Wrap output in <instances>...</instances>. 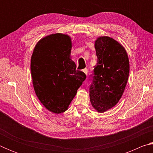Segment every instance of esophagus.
I'll list each match as a JSON object with an SVG mask.
<instances>
[{"label":"esophagus","instance_id":"esophagus-1","mask_svg":"<svg viewBox=\"0 0 153 153\" xmlns=\"http://www.w3.org/2000/svg\"><path fill=\"white\" fill-rule=\"evenodd\" d=\"M82 71L84 72V73H85V74H86V75H87V74H88V69H87L86 68H85V69H83V70H82Z\"/></svg>","mask_w":153,"mask_h":153}]
</instances>
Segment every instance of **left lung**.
Listing matches in <instances>:
<instances>
[{
    "label": "left lung",
    "mask_w": 153,
    "mask_h": 153,
    "mask_svg": "<svg viewBox=\"0 0 153 153\" xmlns=\"http://www.w3.org/2000/svg\"><path fill=\"white\" fill-rule=\"evenodd\" d=\"M97 63L90 75V100L98 112L114 107L122 96L128 79V56L120 43L107 36L95 42Z\"/></svg>",
    "instance_id": "left-lung-1"
}]
</instances>
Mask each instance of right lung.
Here are the masks:
<instances>
[{
    "label": "right lung",
    "instance_id": "1",
    "mask_svg": "<svg viewBox=\"0 0 153 153\" xmlns=\"http://www.w3.org/2000/svg\"><path fill=\"white\" fill-rule=\"evenodd\" d=\"M69 36L55 33L36 45L31 59L33 88L38 99L51 112L61 113L68 108L86 76L76 70L69 58Z\"/></svg>",
    "mask_w": 153,
    "mask_h": 153
}]
</instances>
